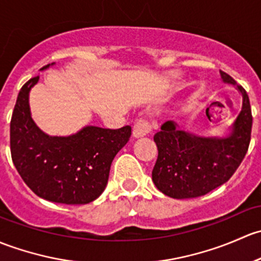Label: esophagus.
I'll list each match as a JSON object with an SVG mask.
<instances>
[{"label":"esophagus","instance_id":"34e87169","mask_svg":"<svg viewBox=\"0 0 261 261\" xmlns=\"http://www.w3.org/2000/svg\"><path fill=\"white\" fill-rule=\"evenodd\" d=\"M152 132V125L147 119L144 118H139L136 122L133 127V137L134 138H142V137H146Z\"/></svg>","mask_w":261,"mask_h":261}]
</instances>
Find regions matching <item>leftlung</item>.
I'll use <instances>...</instances> for the list:
<instances>
[{
	"label": "left lung",
	"mask_w": 261,
	"mask_h": 261,
	"mask_svg": "<svg viewBox=\"0 0 261 261\" xmlns=\"http://www.w3.org/2000/svg\"><path fill=\"white\" fill-rule=\"evenodd\" d=\"M220 74L224 83L236 85L229 74ZM236 89L243 95V106L229 136L198 137L181 130L172 120L154 134L158 157L152 179L166 196L182 200L206 195L229 181L243 162L250 144L252 115L248 93L241 85Z\"/></svg>",
	"instance_id": "1"
}]
</instances>
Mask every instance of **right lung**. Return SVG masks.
Returning a JSON list of instances; mask_svg holds the SVG:
<instances>
[{
  "label": "right lung",
  "instance_id": "add662e5",
  "mask_svg": "<svg viewBox=\"0 0 261 261\" xmlns=\"http://www.w3.org/2000/svg\"><path fill=\"white\" fill-rule=\"evenodd\" d=\"M37 82L35 76L21 88L11 118L13 165L39 197L66 205L89 203L106 190L113 160L129 141L132 128L88 125L68 137L49 136L31 118L29 94Z\"/></svg>",
  "mask_w": 261,
  "mask_h": 261
}]
</instances>
